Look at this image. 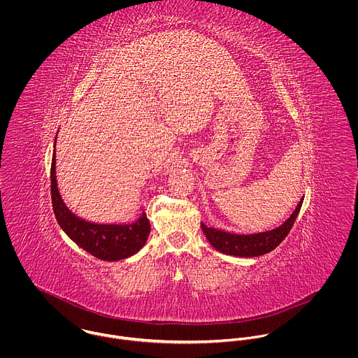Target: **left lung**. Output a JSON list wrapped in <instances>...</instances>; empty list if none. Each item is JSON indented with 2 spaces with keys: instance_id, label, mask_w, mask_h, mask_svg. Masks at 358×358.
Masks as SVG:
<instances>
[{
  "instance_id": "1",
  "label": "left lung",
  "mask_w": 358,
  "mask_h": 358,
  "mask_svg": "<svg viewBox=\"0 0 358 358\" xmlns=\"http://www.w3.org/2000/svg\"><path fill=\"white\" fill-rule=\"evenodd\" d=\"M302 203L303 201L301 200L296 209L292 212V215L281 226L268 231L255 233V234H233L219 229L206 227L204 223H201V229L204 231L206 240L210 243V245L222 254L241 256V257L264 255L275 250L282 243V240L288 236V233L291 231L299 215Z\"/></svg>"
}]
</instances>
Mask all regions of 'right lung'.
I'll return each mask as SVG.
<instances>
[{
	"instance_id": "add662e5",
	"label": "right lung",
	"mask_w": 358,
	"mask_h": 358,
	"mask_svg": "<svg viewBox=\"0 0 358 358\" xmlns=\"http://www.w3.org/2000/svg\"><path fill=\"white\" fill-rule=\"evenodd\" d=\"M56 142V141H55ZM52 155L51 197L55 217L63 231L84 251L98 259L114 262L135 255L146 244L150 222L145 212L131 224H98L76 216L63 203L56 183V159Z\"/></svg>"
}]
</instances>
